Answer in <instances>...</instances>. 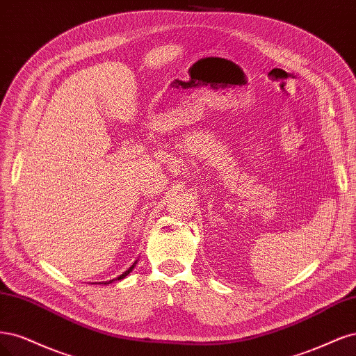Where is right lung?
Wrapping results in <instances>:
<instances>
[{"instance_id":"1","label":"right lung","mask_w":356,"mask_h":356,"mask_svg":"<svg viewBox=\"0 0 356 356\" xmlns=\"http://www.w3.org/2000/svg\"><path fill=\"white\" fill-rule=\"evenodd\" d=\"M136 263H137V260L133 263V265L127 269V270H124L121 275H120V277L118 278H113V280H111V281H105V282H102V284H111V282H113V281H120V280H122V278H125V277H127V275L134 269V266H136Z\"/></svg>"}]
</instances>
